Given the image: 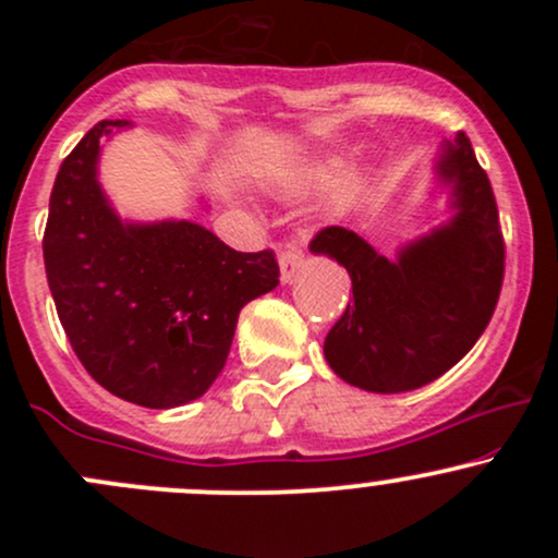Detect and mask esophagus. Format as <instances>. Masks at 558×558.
Listing matches in <instances>:
<instances>
[{
  "mask_svg": "<svg viewBox=\"0 0 558 558\" xmlns=\"http://www.w3.org/2000/svg\"><path fill=\"white\" fill-rule=\"evenodd\" d=\"M302 267H305V256H302L300 247L286 245V251L280 253V280H283V283H291Z\"/></svg>",
  "mask_w": 558,
  "mask_h": 558,
  "instance_id": "1",
  "label": "esophagus"
}]
</instances>
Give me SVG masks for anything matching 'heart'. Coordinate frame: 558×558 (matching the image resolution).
I'll return each mask as SVG.
<instances>
[{"mask_svg": "<svg viewBox=\"0 0 558 558\" xmlns=\"http://www.w3.org/2000/svg\"><path fill=\"white\" fill-rule=\"evenodd\" d=\"M340 167H342V161L337 159V156L311 161V165L300 167V170L291 174L289 189L291 191H311V189H320V185H329L330 180L337 177V172H340ZM362 185H364L362 172L359 170L342 172L329 189V199H326L329 202V210H345V207L359 196Z\"/></svg>", "mask_w": 558, "mask_h": 558, "instance_id": "heart-1", "label": "heart"}]
</instances>
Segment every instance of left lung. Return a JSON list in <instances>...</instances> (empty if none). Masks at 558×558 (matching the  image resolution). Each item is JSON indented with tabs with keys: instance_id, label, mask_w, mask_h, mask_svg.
Masks as SVG:
<instances>
[{
	"instance_id": "obj_1",
	"label": "left lung",
	"mask_w": 558,
	"mask_h": 558,
	"mask_svg": "<svg viewBox=\"0 0 558 558\" xmlns=\"http://www.w3.org/2000/svg\"><path fill=\"white\" fill-rule=\"evenodd\" d=\"M435 178L451 218L386 258L356 232L320 229L315 256L348 269L353 300L324 340L337 378L402 393L440 378L477 342L497 307L505 243L492 183L464 132L446 140Z\"/></svg>"
}]
</instances>
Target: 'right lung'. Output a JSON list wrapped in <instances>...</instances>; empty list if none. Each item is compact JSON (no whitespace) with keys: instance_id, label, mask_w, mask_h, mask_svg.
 I'll return each instance as SVG.
<instances>
[{"instance_id":"add662e5","label":"right lung","mask_w":558,"mask_h":558,"mask_svg":"<svg viewBox=\"0 0 558 558\" xmlns=\"http://www.w3.org/2000/svg\"><path fill=\"white\" fill-rule=\"evenodd\" d=\"M99 121L56 174L43 238L56 313L83 367L154 410L199 399L221 375L240 311L278 286L272 251L240 253L194 221H126L99 183Z\"/></svg>"}]
</instances>
